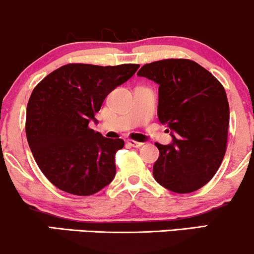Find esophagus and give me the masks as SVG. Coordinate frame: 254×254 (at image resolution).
Wrapping results in <instances>:
<instances>
[{
    "mask_svg": "<svg viewBox=\"0 0 254 254\" xmlns=\"http://www.w3.org/2000/svg\"><path fill=\"white\" fill-rule=\"evenodd\" d=\"M127 144L129 146H132V147H140V146H142V142H138V141H135V140H132V139H128Z\"/></svg>",
    "mask_w": 254,
    "mask_h": 254,
    "instance_id": "1",
    "label": "esophagus"
}]
</instances>
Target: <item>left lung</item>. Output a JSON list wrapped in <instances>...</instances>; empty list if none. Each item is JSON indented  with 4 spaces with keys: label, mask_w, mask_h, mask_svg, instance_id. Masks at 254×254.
I'll list each match as a JSON object with an SVG mask.
<instances>
[{
    "label": "left lung",
    "mask_w": 254,
    "mask_h": 254,
    "mask_svg": "<svg viewBox=\"0 0 254 254\" xmlns=\"http://www.w3.org/2000/svg\"><path fill=\"white\" fill-rule=\"evenodd\" d=\"M138 76L159 84L158 119L171 130L172 144L156 142L153 177L177 193L201 189L221 165L227 146L229 106L221 83L190 59L145 64Z\"/></svg>",
    "instance_id": "left-lung-1"
}]
</instances>
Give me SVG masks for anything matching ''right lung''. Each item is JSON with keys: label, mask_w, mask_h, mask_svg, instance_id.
Here are the masks:
<instances>
[{"label": "right lung", "mask_w": 254, "mask_h": 254, "mask_svg": "<svg viewBox=\"0 0 254 254\" xmlns=\"http://www.w3.org/2000/svg\"><path fill=\"white\" fill-rule=\"evenodd\" d=\"M139 64H66L35 86L26 112V135L39 169L53 186L90 196L114 180L122 139L89 128L104 98L127 82Z\"/></svg>", "instance_id": "right-lung-1"}]
</instances>
